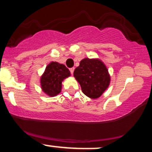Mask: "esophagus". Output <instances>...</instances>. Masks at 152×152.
Masks as SVG:
<instances>
[{
  "mask_svg": "<svg viewBox=\"0 0 152 152\" xmlns=\"http://www.w3.org/2000/svg\"><path fill=\"white\" fill-rule=\"evenodd\" d=\"M74 68H71L70 69V72H71V74H74Z\"/></svg>",
  "mask_w": 152,
  "mask_h": 152,
  "instance_id": "esophagus-1",
  "label": "esophagus"
}]
</instances>
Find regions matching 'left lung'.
Instances as JSON below:
<instances>
[{"instance_id":"1","label":"left lung","mask_w":152,"mask_h":152,"mask_svg":"<svg viewBox=\"0 0 152 152\" xmlns=\"http://www.w3.org/2000/svg\"><path fill=\"white\" fill-rule=\"evenodd\" d=\"M74 76L81 85L83 93L91 99L100 97L110 83L107 69L99 59L81 60L79 66L75 69Z\"/></svg>"}]
</instances>
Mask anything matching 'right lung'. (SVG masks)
<instances>
[{
	"label": "right lung",
	"instance_id": "add662e5",
	"mask_svg": "<svg viewBox=\"0 0 152 152\" xmlns=\"http://www.w3.org/2000/svg\"><path fill=\"white\" fill-rule=\"evenodd\" d=\"M70 76V71L64 64L51 62L46 66L41 78V85L43 91L50 96H54L61 91L62 81Z\"/></svg>",
	"mask_w": 152,
	"mask_h": 152
}]
</instances>
